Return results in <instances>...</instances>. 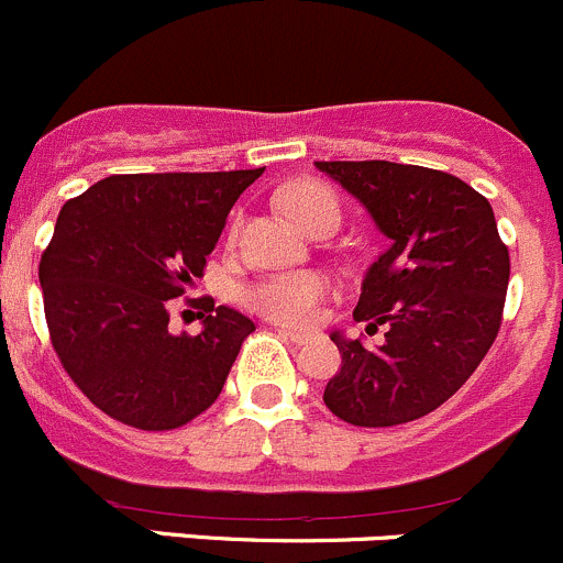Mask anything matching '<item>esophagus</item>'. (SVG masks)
Masks as SVG:
<instances>
[{"label":"esophagus","instance_id":"34e87169","mask_svg":"<svg viewBox=\"0 0 563 563\" xmlns=\"http://www.w3.org/2000/svg\"><path fill=\"white\" fill-rule=\"evenodd\" d=\"M279 335L284 341H289V344H309V333H298V330H287V328H279Z\"/></svg>","mask_w":563,"mask_h":563}]
</instances>
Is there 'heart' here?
I'll list each match as a JSON object with an SVG mask.
<instances>
[{
    "mask_svg": "<svg viewBox=\"0 0 563 563\" xmlns=\"http://www.w3.org/2000/svg\"><path fill=\"white\" fill-rule=\"evenodd\" d=\"M279 202L284 211L306 228L320 213L339 217V200L328 187L317 181H295L282 189ZM330 292V282L317 271L268 276V279L243 289V303L257 314L279 324H311L320 317V306Z\"/></svg>",
    "mask_w": 563,
    "mask_h": 563,
    "instance_id": "obj_1",
    "label": "heart"
}]
</instances>
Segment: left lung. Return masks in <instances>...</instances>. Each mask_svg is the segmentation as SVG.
<instances>
[{
  "mask_svg": "<svg viewBox=\"0 0 563 563\" xmlns=\"http://www.w3.org/2000/svg\"><path fill=\"white\" fill-rule=\"evenodd\" d=\"M366 206L390 239L363 279L355 320L385 324L382 346L333 333L341 371L324 407L361 428H390L442 407L501 328L509 252L490 202L450 173L398 162H314Z\"/></svg>",
  "mask_w": 563,
  "mask_h": 563,
  "instance_id": "left-lung-1",
  "label": "left lung"
}]
</instances>
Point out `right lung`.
Returning a JSON list of instances; mask_svg holds the SVG:
<instances>
[{
    "label": "right lung",
    "mask_w": 563,
    "mask_h": 563,
    "mask_svg": "<svg viewBox=\"0 0 563 563\" xmlns=\"http://www.w3.org/2000/svg\"><path fill=\"white\" fill-rule=\"evenodd\" d=\"M263 170L108 176L62 206L40 257L45 322L69 379L108 417L173 431L219 398L254 322L211 300L200 333L173 335L167 300L202 276Z\"/></svg>",
    "instance_id": "1"
}]
</instances>
